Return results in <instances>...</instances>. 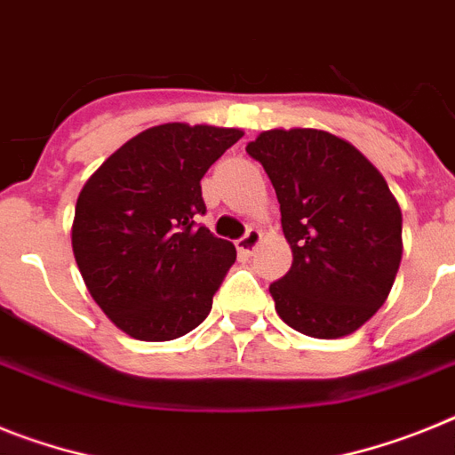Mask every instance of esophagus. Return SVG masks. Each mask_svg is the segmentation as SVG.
<instances>
[{"instance_id": "esophagus-1", "label": "esophagus", "mask_w": 455, "mask_h": 455, "mask_svg": "<svg viewBox=\"0 0 455 455\" xmlns=\"http://www.w3.org/2000/svg\"><path fill=\"white\" fill-rule=\"evenodd\" d=\"M259 243H261V231L259 228H247V234L235 243V247H238L243 257H250V254H254Z\"/></svg>"}]
</instances>
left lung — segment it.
Segmentation results:
<instances>
[{
  "mask_svg": "<svg viewBox=\"0 0 455 455\" xmlns=\"http://www.w3.org/2000/svg\"><path fill=\"white\" fill-rule=\"evenodd\" d=\"M268 173L293 251L268 286L299 333L333 339L379 310L403 257V215L387 180L347 140L319 129H270L245 148Z\"/></svg>",
  "mask_w": 455,
  "mask_h": 455,
  "instance_id": "1",
  "label": "left lung"
}]
</instances>
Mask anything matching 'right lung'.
I'll return each mask as SVG.
<instances>
[{
    "label": "right lung",
    "mask_w": 455,
    "mask_h": 455,
    "mask_svg": "<svg viewBox=\"0 0 455 455\" xmlns=\"http://www.w3.org/2000/svg\"><path fill=\"white\" fill-rule=\"evenodd\" d=\"M240 129L159 124L106 159L76 204V263L92 299L124 333L164 342L189 333L235 261V247L196 224L201 178Z\"/></svg>",
    "instance_id": "1"
}]
</instances>
